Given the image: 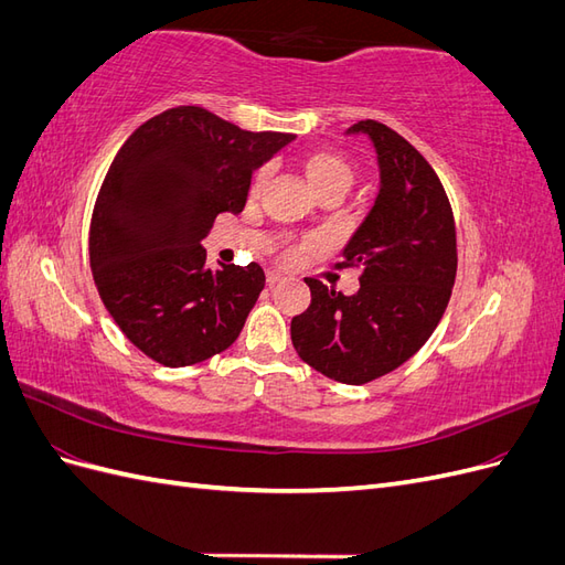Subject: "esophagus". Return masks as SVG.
<instances>
[{
  "label": "esophagus",
  "instance_id": "obj_1",
  "mask_svg": "<svg viewBox=\"0 0 565 565\" xmlns=\"http://www.w3.org/2000/svg\"><path fill=\"white\" fill-rule=\"evenodd\" d=\"M280 280H282V276H280L278 270H268V273H266V282H268V285H276V282H280Z\"/></svg>",
  "mask_w": 565,
  "mask_h": 565
}]
</instances>
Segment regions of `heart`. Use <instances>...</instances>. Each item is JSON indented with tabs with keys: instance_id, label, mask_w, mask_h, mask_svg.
Returning a JSON list of instances; mask_svg holds the SVG:
<instances>
[{
	"instance_id": "1",
	"label": "heart",
	"mask_w": 565,
	"mask_h": 565,
	"mask_svg": "<svg viewBox=\"0 0 565 565\" xmlns=\"http://www.w3.org/2000/svg\"><path fill=\"white\" fill-rule=\"evenodd\" d=\"M303 172L313 191L324 195H347L355 181V172L349 160H344L337 152H311L309 158L303 160ZM268 179V167H259L249 179V198H256L262 193V188ZM297 256V247L282 243L278 245V259L280 262H292Z\"/></svg>"
}]
</instances>
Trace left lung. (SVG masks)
Returning <instances> with one entry per match:
<instances>
[{"label":"left lung","mask_w":565,"mask_h":565,"mask_svg":"<svg viewBox=\"0 0 565 565\" xmlns=\"http://www.w3.org/2000/svg\"><path fill=\"white\" fill-rule=\"evenodd\" d=\"M377 150L380 193L344 247V266H361V289L344 297L306 278L311 306L292 318L303 363L341 384H367L413 358L446 313L457 273L450 200L431 164L398 131L361 119Z\"/></svg>","instance_id":"1"}]
</instances>
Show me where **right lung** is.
<instances>
[{
	"instance_id": "1",
	"label": "right lung",
	"mask_w": 565,
	"mask_h": 565,
	"mask_svg": "<svg viewBox=\"0 0 565 565\" xmlns=\"http://www.w3.org/2000/svg\"><path fill=\"white\" fill-rule=\"evenodd\" d=\"M292 139L179 106L117 150L94 204L89 262L117 328L152 361L195 365L241 334L264 270L254 262L212 270L200 241L221 212H243L254 169Z\"/></svg>"
}]
</instances>
